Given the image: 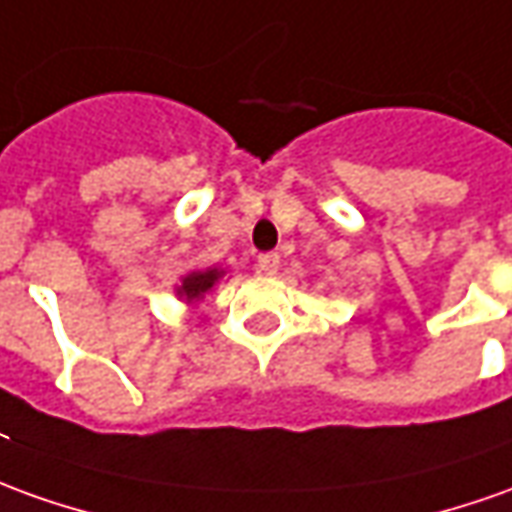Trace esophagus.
Masks as SVG:
<instances>
[{
	"mask_svg": "<svg viewBox=\"0 0 512 512\" xmlns=\"http://www.w3.org/2000/svg\"><path fill=\"white\" fill-rule=\"evenodd\" d=\"M278 264H281L278 253H262V256H259V270H262L264 276H273L278 270Z\"/></svg>",
	"mask_w": 512,
	"mask_h": 512,
	"instance_id": "34e87169",
	"label": "esophagus"
}]
</instances>
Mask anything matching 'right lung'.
Listing matches in <instances>:
<instances>
[{"label":"right lung","instance_id":"add662e5","mask_svg":"<svg viewBox=\"0 0 512 512\" xmlns=\"http://www.w3.org/2000/svg\"><path fill=\"white\" fill-rule=\"evenodd\" d=\"M220 278V273L217 270H206V273H192V276L183 278V287L178 292H181L186 301H197L203 292H209L211 287H214V281Z\"/></svg>","mask_w":512,"mask_h":512}]
</instances>
